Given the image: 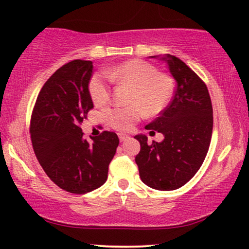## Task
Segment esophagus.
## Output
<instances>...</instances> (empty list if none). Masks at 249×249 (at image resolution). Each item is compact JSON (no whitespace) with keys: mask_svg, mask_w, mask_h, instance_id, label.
<instances>
[{"mask_svg":"<svg viewBox=\"0 0 249 249\" xmlns=\"http://www.w3.org/2000/svg\"><path fill=\"white\" fill-rule=\"evenodd\" d=\"M118 137H119V141H121V142H125V141H127L128 138H130L127 134H124V133H119Z\"/></svg>","mask_w":249,"mask_h":249,"instance_id":"1","label":"esophagus"}]
</instances>
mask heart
<instances>
[{
  "label": "heart",
  "instance_id": "b5f03b06",
  "mask_svg": "<svg viewBox=\"0 0 249 249\" xmlns=\"http://www.w3.org/2000/svg\"><path fill=\"white\" fill-rule=\"evenodd\" d=\"M110 81L132 88L128 104L133 107L108 108L105 112L107 124L119 131L130 130L142 118V111L148 116L158 115L172 95V83L168 77L158 73L150 63L131 59L91 77L89 91L96 105L107 104L110 99Z\"/></svg>",
  "mask_w": 249,
  "mask_h": 249
}]
</instances>
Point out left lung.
<instances>
[{
	"instance_id": "obj_1",
	"label": "left lung",
	"mask_w": 249,
	"mask_h": 249,
	"mask_svg": "<svg viewBox=\"0 0 249 249\" xmlns=\"http://www.w3.org/2000/svg\"><path fill=\"white\" fill-rule=\"evenodd\" d=\"M151 57L166 63L177 87L170 105L145 126L164 134L162 142L148 144L145 134L134 136L141 142L136 162L145 185L173 191L190 181L205 160L213 130L212 102L205 83L181 59Z\"/></svg>"
}]
</instances>
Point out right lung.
<instances>
[{
  "label": "right lung",
  "mask_w": 249,
  "mask_h": 249,
  "mask_svg": "<svg viewBox=\"0 0 249 249\" xmlns=\"http://www.w3.org/2000/svg\"><path fill=\"white\" fill-rule=\"evenodd\" d=\"M91 61L67 63L45 82L37 97L30 134L34 151L47 176L63 190L84 194L107 179L118 147L115 132L104 131L89 142L81 124L93 107L89 83Z\"/></svg>",
  "instance_id": "1"
}]
</instances>
